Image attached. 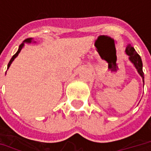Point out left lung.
Listing matches in <instances>:
<instances>
[{
    "label": "left lung",
    "instance_id": "8db88e82",
    "mask_svg": "<svg viewBox=\"0 0 151 151\" xmlns=\"http://www.w3.org/2000/svg\"><path fill=\"white\" fill-rule=\"evenodd\" d=\"M126 54L129 56V60L134 65V66L137 69L139 74L141 76V77L143 78V81H144V72H143V64L142 60L140 56L139 55V54L137 53L135 50L134 49V47L131 46V44H128L127 48L125 50Z\"/></svg>",
    "mask_w": 151,
    "mask_h": 151
}]
</instances>
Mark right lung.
<instances>
[{
  "label": "right lung",
  "instance_id": "1",
  "mask_svg": "<svg viewBox=\"0 0 151 151\" xmlns=\"http://www.w3.org/2000/svg\"><path fill=\"white\" fill-rule=\"evenodd\" d=\"M31 42H32V38H27V39H25V40L23 41V43H22V44H20V46H19V49H18V50H17V53H16V54H15V55H13V56H12V58L11 59V60L9 61L8 65H7V68H9V67H10V65H11V64H12V62L13 61V60H14L15 58H16V57H17V56L18 55V54L20 53L21 50L22 49V47H23V45H24V43H31Z\"/></svg>",
  "mask_w": 151,
  "mask_h": 151
}]
</instances>
